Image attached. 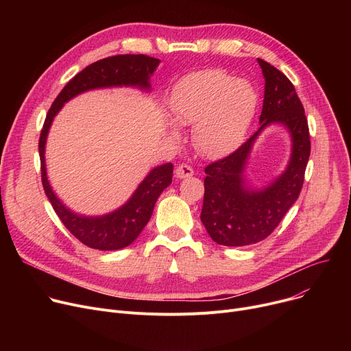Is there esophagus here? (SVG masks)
Returning a JSON list of instances; mask_svg holds the SVG:
<instances>
[{"instance_id": "esophagus-1", "label": "esophagus", "mask_w": 351, "mask_h": 351, "mask_svg": "<svg viewBox=\"0 0 351 351\" xmlns=\"http://www.w3.org/2000/svg\"><path fill=\"white\" fill-rule=\"evenodd\" d=\"M193 173H195L193 168H192V166L186 165V163H182V165H179L178 168H176V171H175V175H176V178H179V179L191 178V176H193Z\"/></svg>"}]
</instances>
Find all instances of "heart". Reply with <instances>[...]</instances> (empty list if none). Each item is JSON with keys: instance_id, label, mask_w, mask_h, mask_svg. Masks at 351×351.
I'll return each mask as SVG.
<instances>
[{"instance_id": "1", "label": "heart", "mask_w": 351, "mask_h": 351, "mask_svg": "<svg viewBox=\"0 0 351 351\" xmlns=\"http://www.w3.org/2000/svg\"><path fill=\"white\" fill-rule=\"evenodd\" d=\"M169 104L178 123L193 125L196 149L209 158H222L243 142L256 114L257 94L243 78L204 69L183 77L173 86Z\"/></svg>"}]
</instances>
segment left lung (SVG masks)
Instances as JSON below:
<instances>
[{
  "instance_id": "left-lung-1",
  "label": "left lung",
  "mask_w": 351,
  "mask_h": 351,
  "mask_svg": "<svg viewBox=\"0 0 351 351\" xmlns=\"http://www.w3.org/2000/svg\"><path fill=\"white\" fill-rule=\"evenodd\" d=\"M265 77L261 128L229 156L205 168V196L200 220L213 242L247 246L263 241L298 200L310 156V135L304 108L289 78L257 58ZM271 123L288 128L292 155L287 171L269 187L254 191L245 186L243 171L254 141Z\"/></svg>"
}]
</instances>
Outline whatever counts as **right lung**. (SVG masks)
Returning <instances> with one entry per match:
<instances>
[{
    "label": "right lung",
    "instance_id": "1",
    "mask_svg": "<svg viewBox=\"0 0 351 351\" xmlns=\"http://www.w3.org/2000/svg\"><path fill=\"white\" fill-rule=\"evenodd\" d=\"M159 62L158 58L142 53L115 55V57L99 60L78 72L64 86L47 114L38 143L43 186L61 222L88 247L98 250H118L131 245L149 222L158 197L172 183L173 165L165 163L154 168L139 183L131 199L119 209L104 216L78 215L68 209L53 193L47 178L45 143L51 123L64 104L82 92L110 86H136L143 90H149V78Z\"/></svg>",
    "mask_w": 351,
    "mask_h": 351
}]
</instances>
